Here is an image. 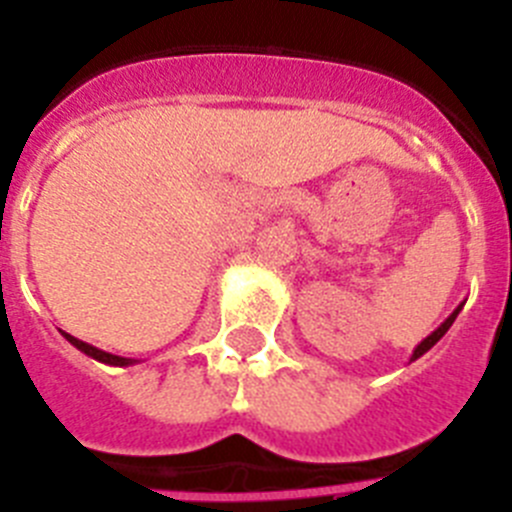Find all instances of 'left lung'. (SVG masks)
Returning a JSON list of instances; mask_svg holds the SVG:
<instances>
[{
    "label": "left lung",
    "mask_w": 512,
    "mask_h": 512,
    "mask_svg": "<svg viewBox=\"0 0 512 512\" xmlns=\"http://www.w3.org/2000/svg\"><path fill=\"white\" fill-rule=\"evenodd\" d=\"M461 307H464V302H461V305H459V307H456V310H454V312H451L449 318L443 320V323H441V325H438V328H436V330H433L431 336H428V338H423V341H420V343H418V346H415V351H413V356H410V361L420 359V356H423V354H425V351H431V348H433V346H436V343H438V341H441V338H443V336H446V330H449V328H451V325H454V320H456V315H459V312H461Z\"/></svg>",
    "instance_id": "8db88e82"
}]
</instances>
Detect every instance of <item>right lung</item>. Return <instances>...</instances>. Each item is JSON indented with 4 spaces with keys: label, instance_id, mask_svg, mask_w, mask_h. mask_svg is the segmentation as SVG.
Returning <instances> with one entry per match:
<instances>
[{
    "label": "right lung",
    "instance_id": "1",
    "mask_svg": "<svg viewBox=\"0 0 512 512\" xmlns=\"http://www.w3.org/2000/svg\"><path fill=\"white\" fill-rule=\"evenodd\" d=\"M61 333H63V330H61ZM63 338H66V341H69L71 346H76V348H79L81 354L92 356V359L102 361V364H110V366H133V364H138V361H135V359H125V356L107 354V351H102V348L92 346V343H84V341H79V338H74V336H71V333H63Z\"/></svg>",
    "mask_w": 512,
    "mask_h": 512
}]
</instances>
